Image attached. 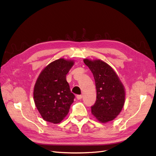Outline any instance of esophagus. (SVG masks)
Instances as JSON below:
<instances>
[{
  "label": "esophagus",
  "mask_w": 156,
  "mask_h": 156,
  "mask_svg": "<svg viewBox=\"0 0 156 156\" xmlns=\"http://www.w3.org/2000/svg\"><path fill=\"white\" fill-rule=\"evenodd\" d=\"M82 95H77V96H76V98H77V100H81L82 99Z\"/></svg>",
  "instance_id": "obj_1"
}]
</instances>
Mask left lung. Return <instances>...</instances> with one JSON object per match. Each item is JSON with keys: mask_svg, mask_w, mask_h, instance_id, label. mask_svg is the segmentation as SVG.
<instances>
[{"mask_svg": "<svg viewBox=\"0 0 156 156\" xmlns=\"http://www.w3.org/2000/svg\"><path fill=\"white\" fill-rule=\"evenodd\" d=\"M83 61L92 72L96 83L97 96L91 107L92 115L102 123L114 120L124 105L123 84L113 69L102 60Z\"/></svg>", "mask_w": 156, "mask_h": 156, "instance_id": "left-lung-1", "label": "left lung"}]
</instances>
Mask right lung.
<instances>
[{"label":"right lung","instance_id":"1","mask_svg":"<svg viewBox=\"0 0 156 156\" xmlns=\"http://www.w3.org/2000/svg\"><path fill=\"white\" fill-rule=\"evenodd\" d=\"M73 65L72 60H55L47 66L37 79L34 103L45 121L58 124L68 115L75 95L70 91L66 75Z\"/></svg>","mask_w":156,"mask_h":156}]
</instances>
